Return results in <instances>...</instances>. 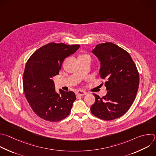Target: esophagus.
Returning a JSON list of instances; mask_svg holds the SVG:
<instances>
[{
	"instance_id": "esophagus-1",
	"label": "esophagus",
	"mask_w": 156,
	"mask_h": 156,
	"mask_svg": "<svg viewBox=\"0 0 156 156\" xmlns=\"http://www.w3.org/2000/svg\"><path fill=\"white\" fill-rule=\"evenodd\" d=\"M87 94V92L83 90H78L76 92V95L77 96H83Z\"/></svg>"
}]
</instances>
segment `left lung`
<instances>
[{
    "instance_id": "obj_1",
    "label": "left lung",
    "mask_w": 156,
    "mask_h": 156,
    "mask_svg": "<svg viewBox=\"0 0 156 156\" xmlns=\"http://www.w3.org/2000/svg\"><path fill=\"white\" fill-rule=\"evenodd\" d=\"M92 53L100 62L99 74L105 80L106 95L95 94L91 113L103 120H113L124 115L133 103L139 86V73L129 53L110 42L100 43Z\"/></svg>"
}]
</instances>
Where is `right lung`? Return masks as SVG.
<instances>
[{"mask_svg": "<svg viewBox=\"0 0 156 156\" xmlns=\"http://www.w3.org/2000/svg\"><path fill=\"white\" fill-rule=\"evenodd\" d=\"M80 44L50 43L38 49L28 59L23 75L25 96L34 112L43 119L58 122L70 114L76 95L72 91L55 90L53 78L59 75L64 59Z\"/></svg>", "mask_w": 156, "mask_h": 156, "instance_id": "obj_1", "label": "right lung"}]
</instances>
